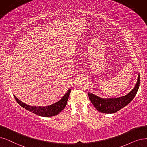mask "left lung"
<instances>
[{
  "label": "left lung",
  "instance_id": "left-lung-1",
  "mask_svg": "<svg viewBox=\"0 0 147 147\" xmlns=\"http://www.w3.org/2000/svg\"><path fill=\"white\" fill-rule=\"evenodd\" d=\"M140 84V75L139 74L138 81L133 89L127 95L116 98L104 99L89 92L90 101L96 109L104 113H113L119 111L130 103L136 96Z\"/></svg>",
  "mask_w": 147,
  "mask_h": 147
}]
</instances>
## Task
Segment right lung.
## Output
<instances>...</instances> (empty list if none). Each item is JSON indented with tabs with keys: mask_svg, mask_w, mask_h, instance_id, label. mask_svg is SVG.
Wrapping results in <instances>:
<instances>
[{
	"mask_svg": "<svg viewBox=\"0 0 147 147\" xmlns=\"http://www.w3.org/2000/svg\"><path fill=\"white\" fill-rule=\"evenodd\" d=\"M70 91H71V89H69L59 101L46 107L31 106V105H29L22 102L15 95H14V97L16 99V101L23 108H25L26 110H29L31 112H32L33 113L38 116L43 117H50L58 115L65 108Z\"/></svg>",
	"mask_w": 147,
	"mask_h": 147,
	"instance_id": "1",
	"label": "right lung"
}]
</instances>
